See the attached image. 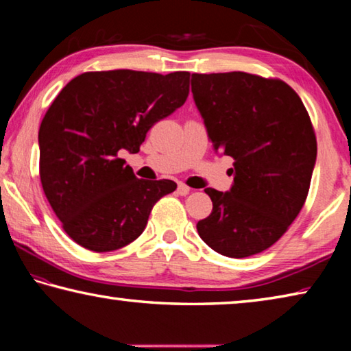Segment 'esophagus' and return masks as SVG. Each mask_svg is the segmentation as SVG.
Listing matches in <instances>:
<instances>
[{
	"instance_id": "obj_1",
	"label": "esophagus",
	"mask_w": 351,
	"mask_h": 351,
	"mask_svg": "<svg viewBox=\"0 0 351 351\" xmlns=\"http://www.w3.org/2000/svg\"><path fill=\"white\" fill-rule=\"evenodd\" d=\"M178 193L182 195V197H186V195L190 193V187L186 186L184 182H180V184H178Z\"/></svg>"
}]
</instances>
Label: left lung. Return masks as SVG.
I'll list each match as a JSON object with an SVG mask.
<instances>
[{
  "instance_id": "left-lung-1",
  "label": "left lung",
  "mask_w": 351,
  "mask_h": 351,
  "mask_svg": "<svg viewBox=\"0 0 351 351\" xmlns=\"http://www.w3.org/2000/svg\"><path fill=\"white\" fill-rule=\"evenodd\" d=\"M192 94L213 150L235 159L228 192L204 190L213 209L198 234L226 257L258 254L305 204L317 156L310 116L287 83L247 73L192 74Z\"/></svg>"
}]
</instances>
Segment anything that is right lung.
Wrapping results in <instances>:
<instances>
[{"instance_id":"add662e5","label":"right lung","mask_w":351,"mask_h":351,"mask_svg":"<svg viewBox=\"0 0 351 351\" xmlns=\"http://www.w3.org/2000/svg\"><path fill=\"white\" fill-rule=\"evenodd\" d=\"M190 74L116 69L77 75L63 88L38 132L40 180L64 232L94 252L130 245L170 180H139L119 158L138 153L159 119L184 105Z\"/></svg>"}]
</instances>
